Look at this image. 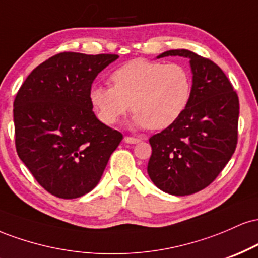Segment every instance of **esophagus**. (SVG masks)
Masks as SVG:
<instances>
[{"mask_svg":"<svg viewBox=\"0 0 258 258\" xmlns=\"http://www.w3.org/2000/svg\"><path fill=\"white\" fill-rule=\"evenodd\" d=\"M123 141H125V143L136 144V143H139V142H141V139H139V138H135V137H128V136H126V137L123 138Z\"/></svg>","mask_w":258,"mask_h":258,"instance_id":"34e87169","label":"esophagus"}]
</instances>
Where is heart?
Wrapping results in <instances>:
<instances>
[{
    "label": "heart",
    "mask_w": 258,
    "mask_h": 258,
    "mask_svg": "<svg viewBox=\"0 0 258 258\" xmlns=\"http://www.w3.org/2000/svg\"><path fill=\"white\" fill-rule=\"evenodd\" d=\"M110 80L112 87L93 86L90 92L91 104L106 125L119 122L132 108L136 128H167L190 99V75L176 63L136 59L115 70Z\"/></svg>",
    "instance_id": "heart-1"
}]
</instances>
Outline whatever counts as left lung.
Listing matches in <instances>:
<instances>
[{
  "instance_id": "left-lung-1",
  "label": "left lung",
  "mask_w": 258,
  "mask_h": 258,
  "mask_svg": "<svg viewBox=\"0 0 258 258\" xmlns=\"http://www.w3.org/2000/svg\"><path fill=\"white\" fill-rule=\"evenodd\" d=\"M189 59L193 85L188 105L176 122L150 137L148 174L165 193L190 195L211 184L235 152L239 99L218 65L188 49L156 58Z\"/></svg>"
}]
</instances>
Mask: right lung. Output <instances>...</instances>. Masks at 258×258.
Masks as SVG:
<instances>
[{
	"label": "right lung",
	"instance_id": "right-lung-1",
	"mask_svg": "<svg viewBox=\"0 0 258 258\" xmlns=\"http://www.w3.org/2000/svg\"><path fill=\"white\" fill-rule=\"evenodd\" d=\"M116 54L59 53L30 73L14 99L18 156L48 193L75 199L100 180L122 135L97 119V75Z\"/></svg>",
	"mask_w": 258,
	"mask_h": 258
}]
</instances>
